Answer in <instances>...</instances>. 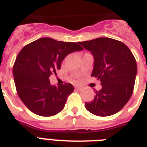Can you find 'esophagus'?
<instances>
[{"label": "esophagus", "instance_id": "34e87169", "mask_svg": "<svg viewBox=\"0 0 147 147\" xmlns=\"http://www.w3.org/2000/svg\"><path fill=\"white\" fill-rule=\"evenodd\" d=\"M76 90H78V91H82L83 89L82 87H81V86H76Z\"/></svg>", "mask_w": 147, "mask_h": 147}]
</instances>
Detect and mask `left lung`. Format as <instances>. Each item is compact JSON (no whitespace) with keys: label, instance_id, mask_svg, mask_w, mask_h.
<instances>
[{"label":"left lung","instance_id":"8db88e82","mask_svg":"<svg viewBox=\"0 0 147 147\" xmlns=\"http://www.w3.org/2000/svg\"><path fill=\"white\" fill-rule=\"evenodd\" d=\"M94 57L92 76L100 81L101 89L94 100L85 103L92 114L107 117L120 111L130 100L137 67L134 56L122 42L107 37L78 42Z\"/></svg>","mask_w":147,"mask_h":147}]
</instances>
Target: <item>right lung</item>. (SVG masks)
Here are the masks:
<instances>
[{
  "instance_id": "right-lung-1",
  "label": "right lung",
  "mask_w": 147,
  "mask_h": 147,
  "mask_svg": "<svg viewBox=\"0 0 147 147\" xmlns=\"http://www.w3.org/2000/svg\"><path fill=\"white\" fill-rule=\"evenodd\" d=\"M82 49L76 42L48 37L38 39L21 49L15 60L13 76L17 94L30 111L49 117L64 108L67 97L74 91L73 85H53L49 78L60 69L66 55Z\"/></svg>"
}]
</instances>
